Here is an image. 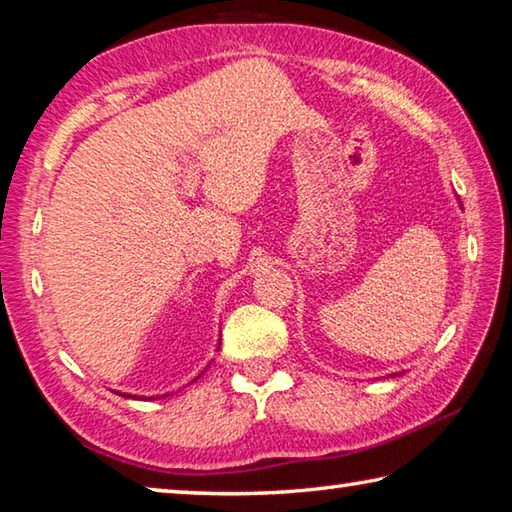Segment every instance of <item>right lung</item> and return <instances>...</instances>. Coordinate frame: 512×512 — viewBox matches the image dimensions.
Returning <instances> with one entry per match:
<instances>
[{
    "mask_svg": "<svg viewBox=\"0 0 512 512\" xmlns=\"http://www.w3.org/2000/svg\"><path fill=\"white\" fill-rule=\"evenodd\" d=\"M219 345H221V343H219ZM201 375H203V372H201ZM201 375H198V377H201ZM198 377H196V379H198ZM196 379H194V381H196ZM115 393H117V391H115ZM119 395H124V397H140V395H128V393H119ZM155 397H169V393H164V395H151V397L144 395L142 400H155Z\"/></svg>",
    "mask_w": 512,
    "mask_h": 512,
    "instance_id": "1",
    "label": "right lung"
}]
</instances>
